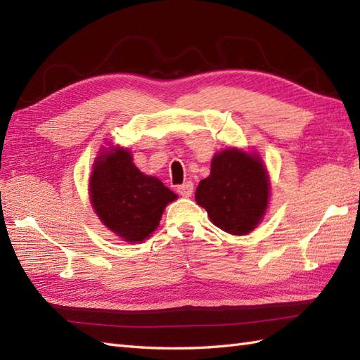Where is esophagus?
I'll use <instances>...</instances> for the list:
<instances>
[{
  "instance_id": "esophagus-1",
  "label": "esophagus",
  "mask_w": 360,
  "mask_h": 360,
  "mask_svg": "<svg viewBox=\"0 0 360 360\" xmlns=\"http://www.w3.org/2000/svg\"><path fill=\"white\" fill-rule=\"evenodd\" d=\"M178 193L182 196V198H190L193 193V182H184V184L178 187Z\"/></svg>"
}]
</instances>
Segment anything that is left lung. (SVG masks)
I'll list each match as a JSON object with an SVG mask.
<instances>
[{
  "mask_svg": "<svg viewBox=\"0 0 360 360\" xmlns=\"http://www.w3.org/2000/svg\"><path fill=\"white\" fill-rule=\"evenodd\" d=\"M271 196V181L257 151L231 147L212 159L210 174L196 188V204L210 221L231 235H248L262 223Z\"/></svg>",
  "mask_w": 360,
  "mask_h": 360,
  "instance_id": "8db88e82",
  "label": "left lung"
}]
</instances>
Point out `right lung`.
Listing matches in <instances>:
<instances>
[{"instance_id":"obj_1","label":"right lung","mask_w":360,"mask_h":360,"mask_svg":"<svg viewBox=\"0 0 360 360\" xmlns=\"http://www.w3.org/2000/svg\"><path fill=\"white\" fill-rule=\"evenodd\" d=\"M89 201L103 226L127 243H142L156 231L165 207L178 195L155 176L142 173L131 151L103 147L89 176Z\"/></svg>"}]
</instances>
